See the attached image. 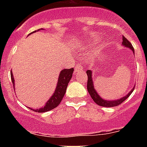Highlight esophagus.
<instances>
[{
    "mask_svg": "<svg viewBox=\"0 0 147 147\" xmlns=\"http://www.w3.org/2000/svg\"><path fill=\"white\" fill-rule=\"evenodd\" d=\"M82 70H83V67L81 63H79V64H77L76 66H75V73H80L81 72Z\"/></svg>",
    "mask_w": 147,
    "mask_h": 147,
    "instance_id": "esophagus-1",
    "label": "esophagus"
}]
</instances>
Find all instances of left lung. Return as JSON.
<instances>
[{"mask_svg": "<svg viewBox=\"0 0 147 147\" xmlns=\"http://www.w3.org/2000/svg\"><path fill=\"white\" fill-rule=\"evenodd\" d=\"M123 39V41H122V45H124V47H127L130 49L132 51V52L135 54L134 49L132 47V44L130 43L129 40H127V38L123 36L122 37ZM87 75H88V84H87V88H88V91L89 93V94L90 95L91 98H93V100L94 101V102L97 104L99 106H102V107H115V106H118V105H121L123 102H124L126 99H127L128 97L130 96L131 93L133 92L134 90V88H132L130 91L128 93V94H127L125 96L122 97L120 99L117 100H106L102 98V97H100L99 95L98 94L97 91L94 88V85H93V77H92V71L90 70H88L86 71Z\"/></svg>", "mask_w": 147, "mask_h": 147, "instance_id": "8db88e82", "label": "left lung"}]
</instances>
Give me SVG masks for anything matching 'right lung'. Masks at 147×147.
Returning a JSON list of instances; mask_svg holds the SVG:
<instances>
[{
	"label": "right lung",
	"mask_w": 147,
	"mask_h": 147,
	"mask_svg": "<svg viewBox=\"0 0 147 147\" xmlns=\"http://www.w3.org/2000/svg\"><path fill=\"white\" fill-rule=\"evenodd\" d=\"M34 32H36V31L32 32L31 34L34 33ZM73 72H74V68L63 69L62 71H60L55 91L53 93L52 96L48 100V102L45 103V105L43 107L35 109V110L32 109L31 107H28V108L37 113H45L49 111V110H53L54 108L57 107L61 102V101H62V98H63V97H64L67 85H68V82H69L70 80H71V77H72ZM11 82H12L13 87L15 88V79L13 77L12 72H11Z\"/></svg>",
	"instance_id": "1"
}]
</instances>
